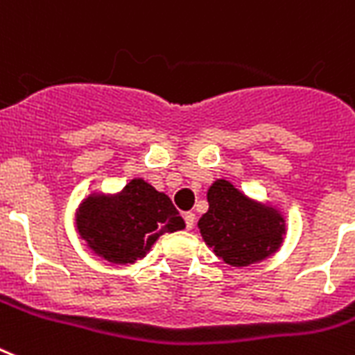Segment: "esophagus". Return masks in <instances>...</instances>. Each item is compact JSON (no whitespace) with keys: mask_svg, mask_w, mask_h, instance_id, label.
<instances>
[{"mask_svg":"<svg viewBox=\"0 0 355 355\" xmlns=\"http://www.w3.org/2000/svg\"><path fill=\"white\" fill-rule=\"evenodd\" d=\"M185 225H187V229H192V227H194V223H196V214L194 212H185Z\"/></svg>","mask_w":355,"mask_h":355,"instance_id":"obj_1","label":"esophagus"}]
</instances>
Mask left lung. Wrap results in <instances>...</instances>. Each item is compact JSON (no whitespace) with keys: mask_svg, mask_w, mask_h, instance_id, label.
I'll use <instances>...</instances> for the list:
<instances>
[{"mask_svg":"<svg viewBox=\"0 0 355 355\" xmlns=\"http://www.w3.org/2000/svg\"><path fill=\"white\" fill-rule=\"evenodd\" d=\"M209 211L200 218L201 236L231 266H249L269 257L284 234L279 212L251 201L225 180L207 194Z\"/></svg>","mask_w":355,"mask_h":355,"instance_id":"8db88e82","label":"left lung"}]
</instances>
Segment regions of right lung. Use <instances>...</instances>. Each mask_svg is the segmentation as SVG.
Returning a JSON list of instances; mask_svg holds the SVG:
<instances>
[{
	"mask_svg": "<svg viewBox=\"0 0 355 355\" xmlns=\"http://www.w3.org/2000/svg\"><path fill=\"white\" fill-rule=\"evenodd\" d=\"M76 225L95 253L107 262L128 263L144 257L159 234L181 231L185 222L168 196L133 180L115 198H87Z\"/></svg>",
	"mask_w": 355,
	"mask_h": 355,
	"instance_id": "obj_1",
	"label": "right lung"
}]
</instances>
